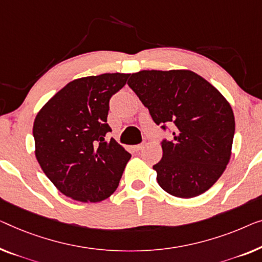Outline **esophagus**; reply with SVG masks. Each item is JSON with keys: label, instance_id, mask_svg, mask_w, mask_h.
<instances>
[{"label": "esophagus", "instance_id": "esophagus-1", "mask_svg": "<svg viewBox=\"0 0 262 262\" xmlns=\"http://www.w3.org/2000/svg\"><path fill=\"white\" fill-rule=\"evenodd\" d=\"M144 147V143H142V144H138V145H135L134 146V149L136 150V151H139V150H142Z\"/></svg>", "mask_w": 262, "mask_h": 262}]
</instances>
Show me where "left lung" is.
Returning <instances> with one entry per match:
<instances>
[{
	"label": "left lung",
	"instance_id": "left-lung-1",
	"mask_svg": "<svg viewBox=\"0 0 262 262\" xmlns=\"http://www.w3.org/2000/svg\"><path fill=\"white\" fill-rule=\"evenodd\" d=\"M127 85L155 123L175 125L173 139L161 143L163 156L154 165L163 190L191 199L213 187L232 155L235 119L226 98L189 70L140 71Z\"/></svg>",
	"mask_w": 262,
	"mask_h": 262
}]
</instances>
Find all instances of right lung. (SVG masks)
<instances>
[{
    "mask_svg": "<svg viewBox=\"0 0 262 262\" xmlns=\"http://www.w3.org/2000/svg\"><path fill=\"white\" fill-rule=\"evenodd\" d=\"M130 74L105 73L79 78L55 93L33 125L37 162L55 188L79 202L111 196L131 155L105 136L110 99Z\"/></svg>",
    "mask_w": 262,
    "mask_h": 262,
    "instance_id": "obj_1",
    "label": "right lung"
}]
</instances>
